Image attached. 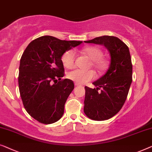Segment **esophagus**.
<instances>
[{"label":"esophagus","mask_w":152,"mask_h":152,"mask_svg":"<svg viewBox=\"0 0 152 152\" xmlns=\"http://www.w3.org/2000/svg\"><path fill=\"white\" fill-rule=\"evenodd\" d=\"M75 86L76 87H78V86H80V85L78 84V83H75Z\"/></svg>","instance_id":"esophagus-1"}]
</instances>
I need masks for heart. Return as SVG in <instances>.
<instances>
[{
    "mask_svg": "<svg viewBox=\"0 0 152 152\" xmlns=\"http://www.w3.org/2000/svg\"><path fill=\"white\" fill-rule=\"evenodd\" d=\"M91 59L90 65H92L98 72H101L106 69L108 65L107 60L102 57L103 52L101 49L96 46H90L85 48L83 50ZM76 54L73 49L68 50L63 53L61 56V61L63 65L67 68L73 67L75 63ZM96 74L94 70L90 69L85 71L80 69H74L70 71L67 74V77L70 80L74 81L78 84H84L95 78Z\"/></svg>",
    "mask_w": 152,
    "mask_h": 152,
    "instance_id": "b5f03b06",
    "label": "heart"
}]
</instances>
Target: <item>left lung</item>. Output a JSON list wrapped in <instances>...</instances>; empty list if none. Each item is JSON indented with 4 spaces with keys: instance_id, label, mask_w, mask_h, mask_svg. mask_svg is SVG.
Instances as JSON below:
<instances>
[{
    "instance_id": "left-lung-1",
    "label": "left lung",
    "mask_w": 152,
    "mask_h": 152,
    "mask_svg": "<svg viewBox=\"0 0 152 152\" xmlns=\"http://www.w3.org/2000/svg\"><path fill=\"white\" fill-rule=\"evenodd\" d=\"M85 42L103 45L111 57L107 72L93 83L96 88L85 87V114L94 121H104L116 115L127 99L132 81L131 56L127 45L115 36H102Z\"/></svg>"
}]
</instances>
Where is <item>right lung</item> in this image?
Segmentation results:
<instances>
[{"instance_id": "obj_1", "label": "right lung", "mask_w": 152, "mask_h": 152, "mask_svg": "<svg viewBox=\"0 0 152 152\" xmlns=\"http://www.w3.org/2000/svg\"><path fill=\"white\" fill-rule=\"evenodd\" d=\"M81 42L44 36L32 40L23 52L19 66V91L27 112L39 123L52 124L63 116L74 84L69 79H61L65 74L61 56Z\"/></svg>"}]
</instances>
